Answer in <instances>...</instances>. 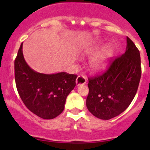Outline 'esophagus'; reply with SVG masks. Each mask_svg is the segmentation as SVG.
<instances>
[{
    "label": "esophagus",
    "mask_w": 150,
    "mask_h": 150,
    "mask_svg": "<svg viewBox=\"0 0 150 150\" xmlns=\"http://www.w3.org/2000/svg\"><path fill=\"white\" fill-rule=\"evenodd\" d=\"M86 83V78L84 75H78L76 79V85L77 86H81V85H84Z\"/></svg>",
    "instance_id": "34e87169"
}]
</instances>
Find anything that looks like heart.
Returning a JSON list of instances; mask_svg holds the SVG:
<instances>
[{"label": "heart", "instance_id": "1", "mask_svg": "<svg viewBox=\"0 0 150 150\" xmlns=\"http://www.w3.org/2000/svg\"><path fill=\"white\" fill-rule=\"evenodd\" d=\"M96 45L91 47L87 51V54H91L96 49ZM114 52L113 46L111 44H107L102 47L90 60L89 65L91 69L95 72L104 71L107 68L110 59L112 58Z\"/></svg>", "mask_w": 150, "mask_h": 150}]
</instances>
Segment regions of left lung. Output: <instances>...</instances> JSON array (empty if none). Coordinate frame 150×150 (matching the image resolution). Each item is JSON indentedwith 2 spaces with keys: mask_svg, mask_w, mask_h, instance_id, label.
I'll return each instance as SVG.
<instances>
[{
  "mask_svg": "<svg viewBox=\"0 0 150 150\" xmlns=\"http://www.w3.org/2000/svg\"><path fill=\"white\" fill-rule=\"evenodd\" d=\"M125 52L112 61L101 75L88 78L86 107L95 117L110 120L125 111L134 99L139 84L140 53L126 38Z\"/></svg>",
  "mask_w": 150,
  "mask_h": 150,
  "instance_id": "8db88e82",
  "label": "left lung"
}]
</instances>
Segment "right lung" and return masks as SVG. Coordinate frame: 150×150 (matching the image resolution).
<instances>
[{
    "label": "right lung",
    "instance_id": "obj_1",
    "mask_svg": "<svg viewBox=\"0 0 150 150\" xmlns=\"http://www.w3.org/2000/svg\"><path fill=\"white\" fill-rule=\"evenodd\" d=\"M14 75L19 96L27 108L46 120L55 118L64 109L67 96L75 88L77 75H47L32 69L24 58L22 43L14 61Z\"/></svg>",
    "mask_w": 150,
    "mask_h": 150
}]
</instances>
